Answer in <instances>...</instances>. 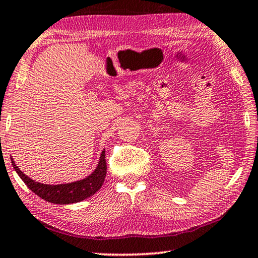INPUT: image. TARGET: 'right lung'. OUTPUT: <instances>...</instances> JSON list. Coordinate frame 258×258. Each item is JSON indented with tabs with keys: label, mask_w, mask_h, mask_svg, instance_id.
I'll use <instances>...</instances> for the list:
<instances>
[{
	"label": "right lung",
	"mask_w": 258,
	"mask_h": 258,
	"mask_svg": "<svg viewBox=\"0 0 258 258\" xmlns=\"http://www.w3.org/2000/svg\"><path fill=\"white\" fill-rule=\"evenodd\" d=\"M14 169L20 179L26 183V186L44 201L55 204H71L81 202L91 198L97 190H100L107 175V163H105V149L102 150L99 163L93 172L81 180L58 183V185H48L33 180L20 171L16 165L14 158L11 157Z\"/></svg>",
	"instance_id": "right-lung-1"
}]
</instances>
